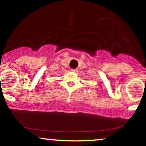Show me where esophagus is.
<instances>
[{"label":"esophagus","mask_w":146,"mask_h":146,"mask_svg":"<svg viewBox=\"0 0 146 146\" xmlns=\"http://www.w3.org/2000/svg\"><path fill=\"white\" fill-rule=\"evenodd\" d=\"M71 71L73 72H76L78 71L77 69H71Z\"/></svg>","instance_id":"obj_1"}]
</instances>
